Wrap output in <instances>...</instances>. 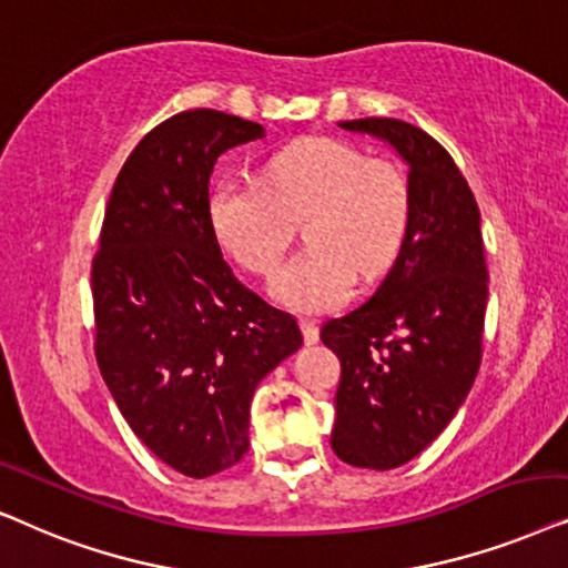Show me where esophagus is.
<instances>
[{
    "label": "esophagus",
    "instance_id": "esophagus-1",
    "mask_svg": "<svg viewBox=\"0 0 568 568\" xmlns=\"http://www.w3.org/2000/svg\"><path fill=\"white\" fill-rule=\"evenodd\" d=\"M301 332H304L306 345H314L320 339V327H316L314 320H301Z\"/></svg>",
    "mask_w": 568,
    "mask_h": 568
}]
</instances>
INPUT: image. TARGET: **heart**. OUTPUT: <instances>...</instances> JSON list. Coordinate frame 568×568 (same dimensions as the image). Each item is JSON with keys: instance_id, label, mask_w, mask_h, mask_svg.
Instances as JSON below:
<instances>
[{"instance_id": "heart-1", "label": "heart", "mask_w": 568, "mask_h": 568, "mask_svg": "<svg viewBox=\"0 0 568 568\" xmlns=\"http://www.w3.org/2000/svg\"><path fill=\"white\" fill-rule=\"evenodd\" d=\"M410 186L395 163L339 140L293 142L270 158L264 181L223 179L207 221L233 260L267 272L306 217L308 244L272 272L270 293L298 312H324L351 293L355 275H382L410 231Z\"/></svg>"}]
</instances>
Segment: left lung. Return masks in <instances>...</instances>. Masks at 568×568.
Here are the masks:
<instances>
[{"instance_id":"left-lung-1","label":"left lung","mask_w":568,"mask_h":568,"mask_svg":"<svg viewBox=\"0 0 568 568\" xmlns=\"http://www.w3.org/2000/svg\"><path fill=\"white\" fill-rule=\"evenodd\" d=\"M387 142L407 165L413 213L395 264L366 304L320 337L339 358L332 449L392 470L449 426L480 366L488 270L480 210L452 155L399 119L339 121Z\"/></svg>"}]
</instances>
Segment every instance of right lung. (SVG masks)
Masks as SVG:
<instances>
[{"mask_svg":"<svg viewBox=\"0 0 568 568\" xmlns=\"http://www.w3.org/2000/svg\"><path fill=\"white\" fill-rule=\"evenodd\" d=\"M264 126L215 109L155 126L119 171L93 260L95 358L145 447L186 478L248 449L256 384L304 345L296 320L233 277L207 221L225 150Z\"/></svg>","mask_w":568,"mask_h":568,"instance_id":"1","label":"right lung"}]
</instances>
